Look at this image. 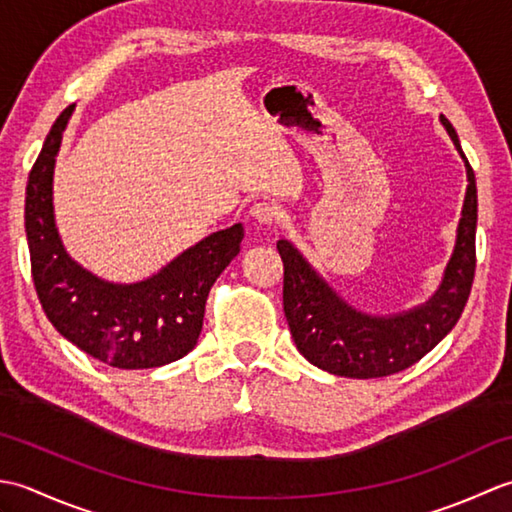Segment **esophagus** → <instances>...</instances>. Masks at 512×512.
Wrapping results in <instances>:
<instances>
[{"instance_id":"1","label":"esophagus","mask_w":512,"mask_h":512,"mask_svg":"<svg viewBox=\"0 0 512 512\" xmlns=\"http://www.w3.org/2000/svg\"><path fill=\"white\" fill-rule=\"evenodd\" d=\"M250 217H253L257 224L273 226L279 222V209L273 202H257L250 206Z\"/></svg>"}]
</instances>
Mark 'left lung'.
Returning a JSON list of instances; mask_svg holds the SVG:
<instances>
[{"label": "left lung", "mask_w": 512, "mask_h": 512, "mask_svg": "<svg viewBox=\"0 0 512 512\" xmlns=\"http://www.w3.org/2000/svg\"><path fill=\"white\" fill-rule=\"evenodd\" d=\"M455 147L464 158L466 187L462 220L453 257L440 290L424 306L400 317L376 319L347 306L317 277L306 259L286 239L277 250L284 262V312L297 350L325 372L347 378H383L418 363L431 352L469 301L475 277V173L460 147L458 134L447 116H440Z\"/></svg>", "instance_id": "obj_1"}]
</instances>
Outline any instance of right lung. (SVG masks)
Here are the masks:
<instances>
[{
	"mask_svg": "<svg viewBox=\"0 0 512 512\" xmlns=\"http://www.w3.org/2000/svg\"><path fill=\"white\" fill-rule=\"evenodd\" d=\"M74 105L54 121L26 187V237L32 281L61 336L96 361L149 369L189 354L202 332L211 286L239 253L242 224L204 237L147 281L114 286L74 264L52 215V169Z\"/></svg>",
	"mask_w": 512,
	"mask_h": 512,
	"instance_id": "right-lung-1",
	"label": "right lung"
}]
</instances>
